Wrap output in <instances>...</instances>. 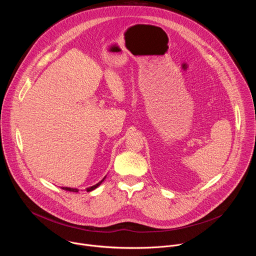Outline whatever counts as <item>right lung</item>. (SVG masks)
Returning a JSON list of instances; mask_svg holds the SVG:
<instances>
[{"mask_svg": "<svg viewBox=\"0 0 256 256\" xmlns=\"http://www.w3.org/2000/svg\"><path fill=\"white\" fill-rule=\"evenodd\" d=\"M105 179V177L100 181V182H98L97 184H95V186H91V188H87L86 190L87 192H91V190H95V188H97L101 184H102V181ZM62 190H68V192H79V190H77V188H62Z\"/></svg>", "mask_w": 256, "mask_h": 256, "instance_id": "right-lung-1", "label": "right lung"}]
</instances>
